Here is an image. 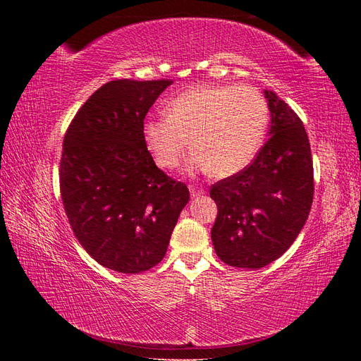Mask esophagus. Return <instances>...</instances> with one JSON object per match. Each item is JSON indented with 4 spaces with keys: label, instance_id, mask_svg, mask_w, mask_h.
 Returning a JSON list of instances; mask_svg holds the SVG:
<instances>
[{
    "label": "esophagus",
    "instance_id": "1",
    "mask_svg": "<svg viewBox=\"0 0 361 361\" xmlns=\"http://www.w3.org/2000/svg\"><path fill=\"white\" fill-rule=\"evenodd\" d=\"M189 190H190V197H192V198H198V197H202L204 194L203 189L195 188V186H190Z\"/></svg>",
    "mask_w": 361,
    "mask_h": 361
}]
</instances>
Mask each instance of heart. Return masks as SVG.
Masks as SVG:
<instances>
[{
    "label": "heart",
    "instance_id": "1",
    "mask_svg": "<svg viewBox=\"0 0 361 361\" xmlns=\"http://www.w3.org/2000/svg\"><path fill=\"white\" fill-rule=\"evenodd\" d=\"M268 122L264 96L252 87L190 88L166 105V116L142 126L144 144L155 163L175 169L189 147L188 172L228 178L247 169L262 145Z\"/></svg>",
    "mask_w": 361,
    "mask_h": 361
}]
</instances>
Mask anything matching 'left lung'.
I'll list each match as a JSON object with an SVG mask.
<instances>
[{
  "mask_svg": "<svg viewBox=\"0 0 361 361\" xmlns=\"http://www.w3.org/2000/svg\"><path fill=\"white\" fill-rule=\"evenodd\" d=\"M270 133L252 163L216 183L217 219L211 239L217 256L239 268H262L281 257L307 221L313 202V163L298 114L274 91H264Z\"/></svg>",
  "mask_w": 361,
  "mask_h": 361,
  "instance_id": "8db88e82",
  "label": "left lung"
}]
</instances>
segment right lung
Returning <instances> with one entry per match:
<instances>
[{"label": "right lung", "instance_id": "right-lung-1", "mask_svg": "<svg viewBox=\"0 0 361 361\" xmlns=\"http://www.w3.org/2000/svg\"><path fill=\"white\" fill-rule=\"evenodd\" d=\"M172 83H105L65 135L60 192L68 220L88 255L118 273L159 264L189 202L188 186L159 171L142 137L145 114Z\"/></svg>", "mask_w": 361, "mask_h": 361}]
</instances>
